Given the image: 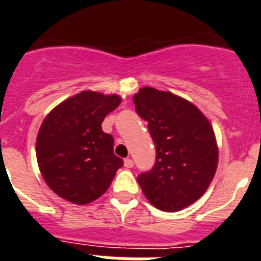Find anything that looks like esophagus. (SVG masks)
Returning <instances> with one entry per match:
<instances>
[{
    "label": "esophagus",
    "instance_id": "1",
    "mask_svg": "<svg viewBox=\"0 0 261 261\" xmlns=\"http://www.w3.org/2000/svg\"><path fill=\"white\" fill-rule=\"evenodd\" d=\"M124 167L126 168L134 167V162H133V159H130V158H126V159H124Z\"/></svg>",
    "mask_w": 261,
    "mask_h": 261
}]
</instances>
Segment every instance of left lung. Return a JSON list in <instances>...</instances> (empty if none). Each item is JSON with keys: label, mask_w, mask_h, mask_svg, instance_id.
I'll use <instances>...</instances> for the list:
<instances>
[{"label": "left lung", "mask_w": 261, "mask_h": 261, "mask_svg": "<svg viewBox=\"0 0 261 261\" xmlns=\"http://www.w3.org/2000/svg\"><path fill=\"white\" fill-rule=\"evenodd\" d=\"M133 99L156 148L154 167L142 172L138 183L156 208L180 211L198 200L215 176L214 128L195 105L168 91L143 87Z\"/></svg>", "instance_id": "left-lung-1"}]
</instances>
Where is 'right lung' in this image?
Wrapping results in <instances>:
<instances>
[{
	"label": "right lung",
	"instance_id": "add662e5",
	"mask_svg": "<svg viewBox=\"0 0 261 261\" xmlns=\"http://www.w3.org/2000/svg\"><path fill=\"white\" fill-rule=\"evenodd\" d=\"M120 103L117 94L82 91L54 107L37 137L39 171L58 196L87 204L105 194L123 161L102 122Z\"/></svg>",
	"mask_w": 261,
	"mask_h": 261
}]
</instances>
